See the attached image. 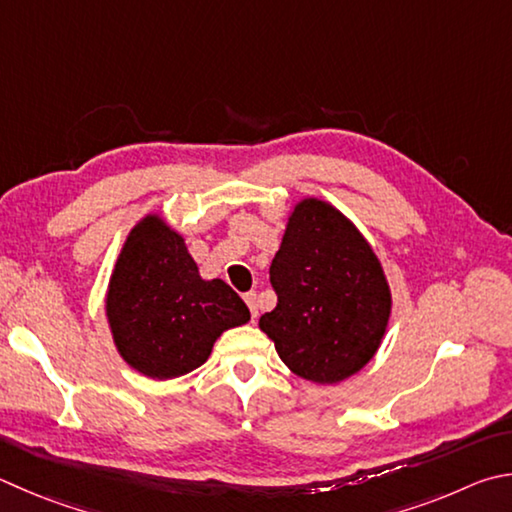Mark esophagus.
Listing matches in <instances>:
<instances>
[{"label": "esophagus", "mask_w": 512, "mask_h": 512, "mask_svg": "<svg viewBox=\"0 0 512 512\" xmlns=\"http://www.w3.org/2000/svg\"><path fill=\"white\" fill-rule=\"evenodd\" d=\"M244 300H246V304H248L250 315H253V320H255V318H257V293H255V291H248V293L244 295Z\"/></svg>", "instance_id": "34e87169"}]
</instances>
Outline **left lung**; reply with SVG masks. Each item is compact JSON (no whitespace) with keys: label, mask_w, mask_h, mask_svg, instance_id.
Returning a JSON list of instances; mask_svg holds the SVG:
<instances>
[{"label":"left lung","mask_w":512,"mask_h":512,"mask_svg":"<svg viewBox=\"0 0 512 512\" xmlns=\"http://www.w3.org/2000/svg\"><path fill=\"white\" fill-rule=\"evenodd\" d=\"M277 306L259 318L295 376L336 385L378 351L392 293L374 248L338 208L302 199L271 264Z\"/></svg>","instance_id":"obj_1"}]
</instances>
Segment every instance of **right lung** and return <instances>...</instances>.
Returning a JSON list of instances; mask_svg holds the SVG:
<instances>
[{
	"label": "right lung",
	"mask_w": 512,
	"mask_h": 512,
	"mask_svg": "<svg viewBox=\"0 0 512 512\" xmlns=\"http://www.w3.org/2000/svg\"><path fill=\"white\" fill-rule=\"evenodd\" d=\"M105 311L120 356L154 380L190 374L221 333L250 320L224 280H203L185 239L159 215L143 217L127 235Z\"/></svg>",
	"instance_id": "right-lung-1"
}]
</instances>
